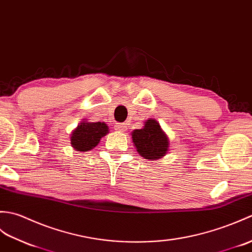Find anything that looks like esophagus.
<instances>
[{
  "instance_id": "esophagus-1",
  "label": "esophagus",
  "mask_w": 252,
  "mask_h": 252,
  "mask_svg": "<svg viewBox=\"0 0 252 252\" xmlns=\"http://www.w3.org/2000/svg\"><path fill=\"white\" fill-rule=\"evenodd\" d=\"M114 128L116 130H120V131H126L127 129V126L125 124H122V123H117V124L114 126Z\"/></svg>"
}]
</instances>
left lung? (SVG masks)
<instances>
[{
	"mask_svg": "<svg viewBox=\"0 0 252 252\" xmlns=\"http://www.w3.org/2000/svg\"><path fill=\"white\" fill-rule=\"evenodd\" d=\"M131 139L137 152L145 159H159L169 151V138L154 119L145 121L141 129L133 130Z\"/></svg>",
	"mask_w": 252,
	"mask_h": 252,
	"instance_id": "1",
	"label": "left lung"
}]
</instances>
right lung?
<instances>
[{
  "label": "right lung",
  "instance_id": "1",
  "mask_svg": "<svg viewBox=\"0 0 252 252\" xmlns=\"http://www.w3.org/2000/svg\"><path fill=\"white\" fill-rule=\"evenodd\" d=\"M109 132V126L104 122H88L82 120L75 129L71 132V145L79 152H87L94 149Z\"/></svg>",
  "mask_w": 252,
  "mask_h": 252
}]
</instances>
